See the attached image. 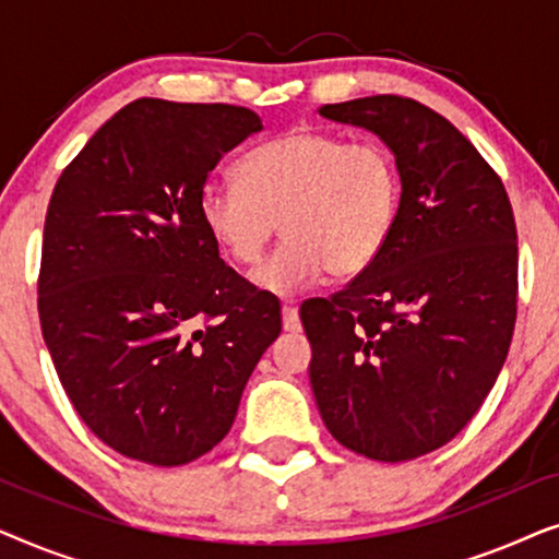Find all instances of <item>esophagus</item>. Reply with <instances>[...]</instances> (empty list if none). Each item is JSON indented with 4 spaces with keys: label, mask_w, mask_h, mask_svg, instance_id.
<instances>
[{
    "label": "esophagus",
    "mask_w": 559,
    "mask_h": 559,
    "mask_svg": "<svg viewBox=\"0 0 559 559\" xmlns=\"http://www.w3.org/2000/svg\"><path fill=\"white\" fill-rule=\"evenodd\" d=\"M282 328L289 333H297L300 331V316H297V308L293 302H285L282 305Z\"/></svg>",
    "instance_id": "1"
}]
</instances>
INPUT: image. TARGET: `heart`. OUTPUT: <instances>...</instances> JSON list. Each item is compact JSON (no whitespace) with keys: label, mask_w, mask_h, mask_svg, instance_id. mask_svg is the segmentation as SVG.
Listing matches in <instances>:
<instances>
[{"label":"heart","mask_w":559,"mask_h":559,"mask_svg":"<svg viewBox=\"0 0 559 559\" xmlns=\"http://www.w3.org/2000/svg\"><path fill=\"white\" fill-rule=\"evenodd\" d=\"M239 182H209L198 216L234 264L262 259L277 234L282 247L251 274L257 287L293 295L323 280L354 277L384 251L402 205V170L377 140L348 142L328 129H297L239 159Z\"/></svg>","instance_id":"heart-1"}]
</instances>
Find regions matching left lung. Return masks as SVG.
Returning a JSON list of instances; mask_svg holds the SVG:
<instances>
[{"label": "left lung", "mask_w": 559, "mask_h": 559, "mask_svg": "<svg viewBox=\"0 0 559 559\" xmlns=\"http://www.w3.org/2000/svg\"><path fill=\"white\" fill-rule=\"evenodd\" d=\"M318 114L386 142L402 205L369 270L300 305L312 394L341 445L371 461H412L471 423L507 361L514 211L480 152L415 98L366 96Z\"/></svg>", "instance_id": "left-lung-1"}]
</instances>
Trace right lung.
Segmentation results:
<instances>
[{"label":"right lung","mask_w":559,"mask_h":559,"mask_svg":"<svg viewBox=\"0 0 559 559\" xmlns=\"http://www.w3.org/2000/svg\"><path fill=\"white\" fill-rule=\"evenodd\" d=\"M262 129L251 109L136 98L52 190L37 312L88 430L150 465H186L231 430L282 331L280 302L224 264L198 216L221 157Z\"/></svg>","instance_id":"1"}]
</instances>
